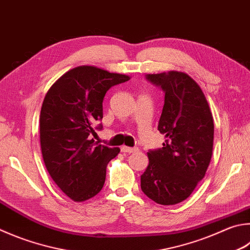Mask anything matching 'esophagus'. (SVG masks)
I'll return each mask as SVG.
<instances>
[{
  "instance_id": "1",
  "label": "esophagus",
  "mask_w": 250,
  "mask_h": 250,
  "mask_svg": "<svg viewBox=\"0 0 250 250\" xmlns=\"http://www.w3.org/2000/svg\"><path fill=\"white\" fill-rule=\"evenodd\" d=\"M137 151H138L137 147H129V146H125V145H122L121 146V152L124 153H134Z\"/></svg>"
}]
</instances>
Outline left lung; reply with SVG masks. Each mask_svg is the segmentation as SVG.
I'll list each match as a JSON object with an SVG mask.
<instances>
[{
	"label": "left lung",
	"mask_w": 250,
	"mask_h": 250,
	"mask_svg": "<svg viewBox=\"0 0 250 250\" xmlns=\"http://www.w3.org/2000/svg\"><path fill=\"white\" fill-rule=\"evenodd\" d=\"M146 79L165 93L158 131L166 140L162 148L147 152L141 189L156 203L172 206L186 200L206 175L214 124L206 95L188 74L169 71Z\"/></svg>",
	"instance_id": "1"
}]
</instances>
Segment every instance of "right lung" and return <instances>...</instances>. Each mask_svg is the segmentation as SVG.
Listing matches in <instances>:
<instances>
[{"instance_id":"obj_1","label":"right lung","mask_w":250,"mask_h":250,"mask_svg":"<svg viewBox=\"0 0 250 250\" xmlns=\"http://www.w3.org/2000/svg\"><path fill=\"white\" fill-rule=\"evenodd\" d=\"M130 76L94 65L67 71L53 83L40 111V146L46 168L54 183L75 202L101 191L108 163L120 152L92 139L103 119V101L113 85Z\"/></svg>"}]
</instances>
